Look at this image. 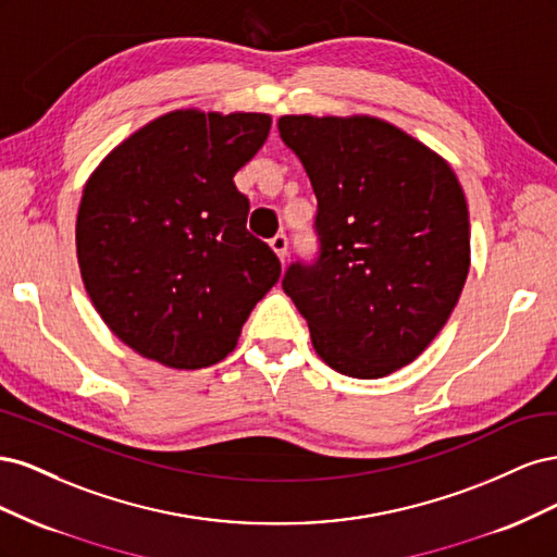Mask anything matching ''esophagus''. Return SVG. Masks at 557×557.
<instances>
[{
  "label": "esophagus",
  "instance_id": "obj_1",
  "mask_svg": "<svg viewBox=\"0 0 557 557\" xmlns=\"http://www.w3.org/2000/svg\"><path fill=\"white\" fill-rule=\"evenodd\" d=\"M269 246H272V250L278 256L281 262H285V256H288V237L285 234H276V237L269 242Z\"/></svg>",
  "mask_w": 557,
  "mask_h": 557
}]
</instances>
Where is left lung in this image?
Masks as SVG:
<instances>
[{
  "instance_id": "1",
  "label": "left lung",
  "mask_w": 557,
  "mask_h": 557,
  "mask_svg": "<svg viewBox=\"0 0 557 557\" xmlns=\"http://www.w3.org/2000/svg\"><path fill=\"white\" fill-rule=\"evenodd\" d=\"M283 144L318 199V258L283 290L339 374L381 379L413 362L458 305L469 211L450 166L379 117L283 115Z\"/></svg>"
}]
</instances>
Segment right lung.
Returning <instances> with one entry per match:
<instances>
[{
	"label": "right lung",
	"instance_id": "add662e5",
	"mask_svg": "<svg viewBox=\"0 0 557 557\" xmlns=\"http://www.w3.org/2000/svg\"><path fill=\"white\" fill-rule=\"evenodd\" d=\"M267 113L172 111L115 146L83 190L76 252L109 330L174 369L221 362L276 285V252L246 230L234 174L267 141Z\"/></svg>",
	"mask_w": 557,
	"mask_h": 557
}]
</instances>
